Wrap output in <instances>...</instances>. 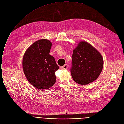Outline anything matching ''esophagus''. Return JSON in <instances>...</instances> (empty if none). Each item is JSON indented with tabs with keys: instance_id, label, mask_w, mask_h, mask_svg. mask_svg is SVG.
Returning <instances> with one entry per match:
<instances>
[{
	"instance_id": "1",
	"label": "esophagus",
	"mask_w": 124,
	"mask_h": 124,
	"mask_svg": "<svg viewBox=\"0 0 124 124\" xmlns=\"http://www.w3.org/2000/svg\"><path fill=\"white\" fill-rule=\"evenodd\" d=\"M67 68H68V65L67 64H65L64 65L61 67V68L62 69H67Z\"/></svg>"
}]
</instances>
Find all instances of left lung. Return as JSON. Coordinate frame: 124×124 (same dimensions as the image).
<instances>
[{"label": "left lung", "mask_w": 124, "mask_h": 124, "mask_svg": "<svg viewBox=\"0 0 124 124\" xmlns=\"http://www.w3.org/2000/svg\"><path fill=\"white\" fill-rule=\"evenodd\" d=\"M103 64L100 53L90 43L81 41L73 51L71 76L76 83L87 85L99 76Z\"/></svg>", "instance_id": "8db88e82"}]
</instances>
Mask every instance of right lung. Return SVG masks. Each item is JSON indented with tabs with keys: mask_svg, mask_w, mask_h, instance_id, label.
Returning <instances> with one entry per match:
<instances>
[{
	"mask_svg": "<svg viewBox=\"0 0 124 124\" xmlns=\"http://www.w3.org/2000/svg\"><path fill=\"white\" fill-rule=\"evenodd\" d=\"M51 42L41 39L33 43L25 52L22 67L26 78L35 87L48 89L56 82L55 72L59 68L54 58L49 54Z\"/></svg>",
	"mask_w": 124,
	"mask_h": 124,
	"instance_id": "right-lung-1",
	"label": "right lung"
}]
</instances>
